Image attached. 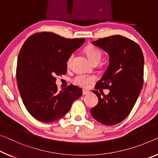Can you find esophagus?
I'll use <instances>...</instances> for the list:
<instances>
[{
  "mask_svg": "<svg viewBox=\"0 0 158 158\" xmlns=\"http://www.w3.org/2000/svg\"><path fill=\"white\" fill-rule=\"evenodd\" d=\"M89 93V92L87 91V90H85V89H83V90H82V94H83L84 95H86V94H88Z\"/></svg>",
  "mask_w": 158,
  "mask_h": 158,
  "instance_id": "1",
  "label": "esophagus"
}]
</instances>
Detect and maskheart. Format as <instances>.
Here are the masks:
<instances>
[{
    "label": "heart",
    "instance_id": "heart-1",
    "mask_svg": "<svg viewBox=\"0 0 158 158\" xmlns=\"http://www.w3.org/2000/svg\"><path fill=\"white\" fill-rule=\"evenodd\" d=\"M85 52L87 55V56L89 57V60H91V62L94 64V63H99L102 59V54L101 51L95 47H93V46H90V47H88L86 48ZM73 58V54H71L70 56L69 59L67 60V65L69 66L71 64V60ZM95 77L94 76H87V75H77L76 77H74L73 81L76 85L86 87L89 85V84L92 83L95 81Z\"/></svg>",
    "mask_w": 158,
    "mask_h": 158
}]
</instances>
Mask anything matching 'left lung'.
Wrapping results in <instances>:
<instances>
[{
  "label": "left lung",
  "instance_id": "left-lung-1",
  "mask_svg": "<svg viewBox=\"0 0 158 158\" xmlns=\"http://www.w3.org/2000/svg\"><path fill=\"white\" fill-rule=\"evenodd\" d=\"M92 44L107 52L110 64L94 88L109 89L92 108L93 117L104 125L121 122L131 111L143 85L144 57L136 42L121 35H113L93 41Z\"/></svg>",
  "mask_w": 158,
  "mask_h": 158
}]
</instances>
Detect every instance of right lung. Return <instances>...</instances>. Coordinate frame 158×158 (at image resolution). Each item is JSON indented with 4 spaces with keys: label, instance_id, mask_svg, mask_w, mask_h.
Segmentation results:
<instances>
[{
    "label": "right lung",
    "instance_id": "right-lung-1",
    "mask_svg": "<svg viewBox=\"0 0 158 158\" xmlns=\"http://www.w3.org/2000/svg\"><path fill=\"white\" fill-rule=\"evenodd\" d=\"M85 39H66L48 31L27 39L18 55V87L27 110L42 122L59 119L82 94L73 85L58 90L56 76L66 74L67 60Z\"/></svg>",
    "mask_w": 158,
    "mask_h": 158
}]
</instances>
